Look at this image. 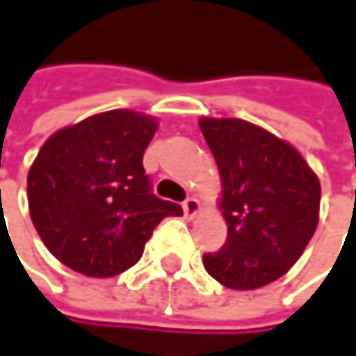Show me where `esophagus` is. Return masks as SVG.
Here are the masks:
<instances>
[{
  "instance_id": "esophagus-1",
  "label": "esophagus",
  "mask_w": 356,
  "mask_h": 356,
  "mask_svg": "<svg viewBox=\"0 0 356 356\" xmlns=\"http://www.w3.org/2000/svg\"><path fill=\"white\" fill-rule=\"evenodd\" d=\"M184 211H186V215H188V217H194V215L200 211V202H198V198H194V196L186 198V200H184Z\"/></svg>"
}]
</instances>
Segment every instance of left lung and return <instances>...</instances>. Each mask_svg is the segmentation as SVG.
<instances>
[{
  "mask_svg": "<svg viewBox=\"0 0 356 356\" xmlns=\"http://www.w3.org/2000/svg\"><path fill=\"white\" fill-rule=\"evenodd\" d=\"M200 131L221 175L227 238L204 253L207 272L230 289H257L281 278L310 243L321 186L306 160L259 126L202 118Z\"/></svg>",
  "mask_w": 356,
  "mask_h": 356,
  "instance_id": "8db88e82",
  "label": "left lung"
}]
</instances>
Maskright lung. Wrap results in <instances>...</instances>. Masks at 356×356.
<instances>
[{
    "mask_svg": "<svg viewBox=\"0 0 356 356\" xmlns=\"http://www.w3.org/2000/svg\"><path fill=\"white\" fill-rule=\"evenodd\" d=\"M158 122L113 109L54 133L40 149L27 198L48 251L67 268L107 278L135 266L154 227L181 207L152 192L143 154Z\"/></svg>",
    "mask_w": 356,
    "mask_h": 356,
    "instance_id": "add662e5",
    "label": "right lung"
}]
</instances>
